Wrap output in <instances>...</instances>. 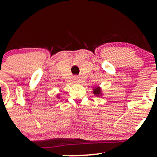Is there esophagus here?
Segmentation results:
<instances>
[{
  "label": "esophagus",
  "mask_w": 157,
  "mask_h": 157,
  "mask_svg": "<svg viewBox=\"0 0 157 157\" xmlns=\"http://www.w3.org/2000/svg\"><path fill=\"white\" fill-rule=\"evenodd\" d=\"M74 80H75V82H79L78 78H77V77H75V78H74Z\"/></svg>",
  "instance_id": "1"
}]
</instances>
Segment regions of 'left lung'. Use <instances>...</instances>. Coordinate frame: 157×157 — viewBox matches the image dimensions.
<instances>
[{
  "label": "left lung",
  "mask_w": 157,
  "mask_h": 157,
  "mask_svg": "<svg viewBox=\"0 0 157 157\" xmlns=\"http://www.w3.org/2000/svg\"><path fill=\"white\" fill-rule=\"evenodd\" d=\"M92 91H93L94 94V96L99 97L103 96V94H102L101 88H100L99 86H96V87L94 88Z\"/></svg>",
  "instance_id": "1"
}]
</instances>
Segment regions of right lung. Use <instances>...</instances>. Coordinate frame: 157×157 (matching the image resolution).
I'll return each mask as SVG.
<instances>
[{
    "mask_svg": "<svg viewBox=\"0 0 157 157\" xmlns=\"http://www.w3.org/2000/svg\"><path fill=\"white\" fill-rule=\"evenodd\" d=\"M57 98H58V99H60V94H57Z\"/></svg>",
    "mask_w": 157,
    "mask_h": 157,
    "instance_id": "1",
    "label": "right lung"
}]
</instances>
